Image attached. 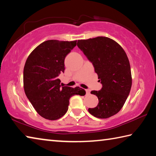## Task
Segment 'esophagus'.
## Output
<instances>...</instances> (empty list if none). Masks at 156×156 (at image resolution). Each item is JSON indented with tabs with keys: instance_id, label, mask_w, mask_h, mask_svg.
<instances>
[{
	"instance_id": "1",
	"label": "esophagus",
	"mask_w": 156,
	"mask_h": 156,
	"mask_svg": "<svg viewBox=\"0 0 156 156\" xmlns=\"http://www.w3.org/2000/svg\"><path fill=\"white\" fill-rule=\"evenodd\" d=\"M87 94H90V89H86Z\"/></svg>"
}]
</instances>
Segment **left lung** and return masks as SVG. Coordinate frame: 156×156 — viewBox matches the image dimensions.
I'll return each instance as SVG.
<instances>
[{
	"instance_id": "left-lung-1",
	"label": "left lung",
	"mask_w": 156,
	"mask_h": 156,
	"mask_svg": "<svg viewBox=\"0 0 156 156\" xmlns=\"http://www.w3.org/2000/svg\"><path fill=\"white\" fill-rule=\"evenodd\" d=\"M77 46L93 64L102 87L91 91L98 104L89 112L98 118H108L120 112L129 94L132 84L128 57L122 47L107 37L98 36L78 40Z\"/></svg>"
}]
</instances>
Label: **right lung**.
<instances>
[{"label": "right lung", "mask_w": 156, "mask_h": 156, "mask_svg": "<svg viewBox=\"0 0 156 156\" xmlns=\"http://www.w3.org/2000/svg\"><path fill=\"white\" fill-rule=\"evenodd\" d=\"M76 42L44 41L26 60L23 71L25 93L37 113L45 119H59L67 112L71 97L86 94L79 87H63L58 78L60 73H64L65 58Z\"/></svg>", "instance_id": "obj_1"}]
</instances>
